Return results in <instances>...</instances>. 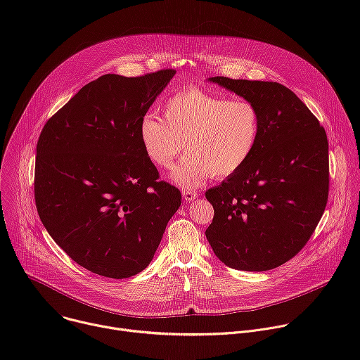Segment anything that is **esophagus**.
I'll return each mask as SVG.
<instances>
[{"label": "esophagus", "mask_w": 360, "mask_h": 360, "mask_svg": "<svg viewBox=\"0 0 360 360\" xmlns=\"http://www.w3.org/2000/svg\"><path fill=\"white\" fill-rule=\"evenodd\" d=\"M182 196H184V199H185V200L191 202V200H193V199H196V198H198V192H196V191L184 189V191H182Z\"/></svg>", "instance_id": "obj_1"}]
</instances>
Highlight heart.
I'll list each match as a JSON object with an SVG mask.
<instances>
[{
	"label": "heart",
	"instance_id": "b5f03b06",
	"mask_svg": "<svg viewBox=\"0 0 360 360\" xmlns=\"http://www.w3.org/2000/svg\"><path fill=\"white\" fill-rule=\"evenodd\" d=\"M162 120L145 115L139 122V141L146 158L161 169L178 164L171 179L186 189L202 185L212 175L226 178L240 171L258 145L259 112L245 99L189 88L168 98Z\"/></svg>",
	"mask_w": 360,
	"mask_h": 360
}]
</instances>
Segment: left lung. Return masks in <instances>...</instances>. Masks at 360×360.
Wrapping results in <instances>:
<instances>
[{"instance_id": "1", "label": "left lung", "mask_w": 360, "mask_h": 360, "mask_svg": "<svg viewBox=\"0 0 360 360\" xmlns=\"http://www.w3.org/2000/svg\"><path fill=\"white\" fill-rule=\"evenodd\" d=\"M259 112L252 157L205 193L215 215L205 231L218 259L262 272L292 259L319 224L329 193V145L323 127L285 85L212 77Z\"/></svg>"}]
</instances>
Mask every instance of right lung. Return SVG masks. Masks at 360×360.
Returning <instances> with one entry per match:
<instances>
[{"label":"right lung","mask_w":360,"mask_h":360,"mask_svg":"<svg viewBox=\"0 0 360 360\" xmlns=\"http://www.w3.org/2000/svg\"><path fill=\"white\" fill-rule=\"evenodd\" d=\"M174 70L102 75L44 125L35 158V205L57 245L92 274L124 279L155 255L181 192L158 181L139 122Z\"/></svg>","instance_id":"add662e5"}]
</instances>
